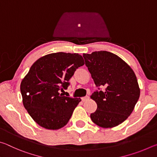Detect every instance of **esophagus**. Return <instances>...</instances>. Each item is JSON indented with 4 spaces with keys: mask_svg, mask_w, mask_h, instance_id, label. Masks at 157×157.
Instances as JSON below:
<instances>
[{
    "mask_svg": "<svg viewBox=\"0 0 157 157\" xmlns=\"http://www.w3.org/2000/svg\"><path fill=\"white\" fill-rule=\"evenodd\" d=\"M89 100V96H88V95H86V96L82 98V100L83 101V102H85V101H87V100Z\"/></svg>",
    "mask_w": 157,
    "mask_h": 157,
    "instance_id": "34e87169",
    "label": "esophagus"
}]
</instances>
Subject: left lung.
I'll list each match as a JSON object with an SVG mask.
<instances>
[{
	"label": "left lung",
	"mask_w": 157,
	"mask_h": 157,
	"mask_svg": "<svg viewBox=\"0 0 157 157\" xmlns=\"http://www.w3.org/2000/svg\"><path fill=\"white\" fill-rule=\"evenodd\" d=\"M83 57L98 88L91 95L98 105L91 114L92 121L103 128L118 125L130 116L139 100L136 75L125 62L110 52L95 51ZM102 86L105 87L104 92L99 89Z\"/></svg>",
	"instance_id": "obj_1"
}]
</instances>
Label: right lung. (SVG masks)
Here are the masks:
<instances>
[{"instance_id": "add662e5", "label": "right lung", "mask_w": 157, "mask_h": 157, "mask_svg": "<svg viewBox=\"0 0 157 157\" xmlns=\"http://www.w3.org/2000/svg\"><path fill=\"white\" fill-rule=\"evenodd\" d=\"M84 64L78 53L56 52L39 58L21 83L25 109L36 123L48 129H59L70 120L80 98L63 96L59 91L69 86L68 81Z\"/></svg>"}]
</instances>
